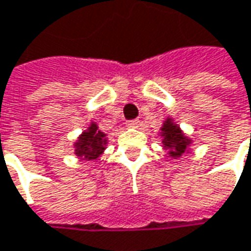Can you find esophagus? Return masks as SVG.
<instances>
[{
	"label": "esophagus",
	"mask_w": 251,
	"mask_h": 251,
	"mask_svg": "<svg viewBox=\"0 0 251 251\" xmlns=\"http://www.w3.org/2000/svg\"><path fill=\"white\" fill-rule=\"evenodd\" d=\"M138 124H140V121L138 120H131L126 123L127 128H137V127H138Z\"/></svg>",
	"instance_id": "obj_1"
}]
</instances>
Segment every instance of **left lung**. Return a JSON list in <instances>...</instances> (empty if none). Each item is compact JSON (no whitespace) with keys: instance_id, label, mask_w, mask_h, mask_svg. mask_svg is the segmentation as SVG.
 <instances>
[{"instance_id":"left-lung-1","label":"left lung","mask_w":251,"mask_h":251,"mask_svg":"<svg viewBox=\"0 0 251 251\" xmlns=\"http://www.w3.org/2000/svg\"><path fill=\"white\" fill-rule=\"evenodd\" d=\"M158 135L162 138L163 150L168 151V155L172 159H178L188 153L193 145V140L184 134L172 116L165 119Z\"/></svg>"}]
</instances>
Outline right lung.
Listing matches in <instances>:
<instances>
[{
	"label": "right lung",
	"mask_w": 251,
	"mask_h": 251,
	"mask_svg": "<svg viewBox=\"0 0 251 251\" xmlns=\"http://www.w3.org/2000/svg\"><path fill=\"white\" fill-rule=\"evenodd\" d=\"M109 144L107 134L99 130V126L91 121V124L83 130L74 142V153L78 158L86 160H95L106 151Z\"/></svg>",
	"instance_id": "obj_1"
}]
</instances>
